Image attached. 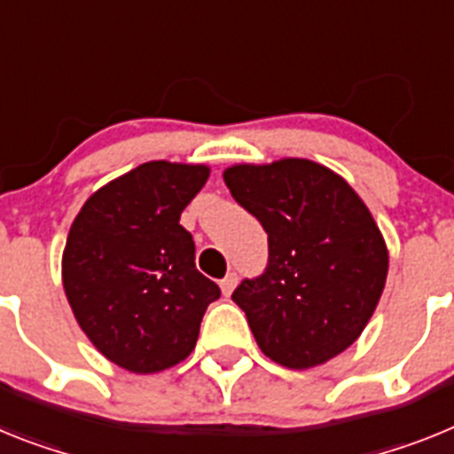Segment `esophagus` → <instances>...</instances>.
I'll return each instance as SVG.
<instances>
[{
	"mask_svg": "<svg viewBox=\"0 0 454 454\" xmlns=\"http://www.w3.org/2000/svg\"><path fill=\"white\" fill-rule=\"evenodd\" d=\"M219 286H222V293L228 297V294H231L232 290H235V286H238V274H235V271L226 274L222 278V283H219Z\"/></svg>",
	"mask_w": 454,
	"mask_h": 454,
	"instance_id": "obj_1",
	"label": "esophagus"
}]
</instances>
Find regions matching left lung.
<instances>
[{"instance_id":"obj_1","label":"left lung","mask_w":454,"mask_h":454,"mask_svg":"<svg viewBox=\"0 0 454 454\" xmlns=\"http://www.w3.org/2000/svg\"><path fill=\"white\" fill-rule=\"evenodd\" d=\"M223 180L270 242L265 271L232 293L262 354L306 370L345 352L388 274V249L364 200L338 173L297 157L235 164Z\"/></svg>"}]
</instances>
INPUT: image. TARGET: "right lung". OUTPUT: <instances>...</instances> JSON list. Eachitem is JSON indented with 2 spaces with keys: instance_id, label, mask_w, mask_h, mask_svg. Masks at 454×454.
I'll use <instances>...</instances> for the list:
<instances>
[{
  "instance_id": "add662e5",
  "label": "right lung",
  "mask_w": 454,
  "mask_h": 454,
  "mask_svg": "<svg viewBox=\"0 0 454 454\" xmlns=\"http://www.w3.org/2000/svg\"><path fill=\"white\" fill-rule=\"evenodd\" d=\"M207 176L203 164L145 161L98 189L70 226L61 260L70 309L98 352L129 372L184 361L222 294L196 270L180 226Z\"/></svg>"
}]
</instances>
